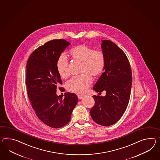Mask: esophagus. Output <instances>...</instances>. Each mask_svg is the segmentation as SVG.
I'll use <instances>...</instances> for the list:
<instances>
[{
  "mask_svg": "<svg viewBox=\"0 0 160 160\" xmlns=\"http://www.w3.org/2000/svg\"><path fill=\"white\" fill-rule=\"evenodd\" d=\"M77 95H78V98L79 99H82L83 98L85 97V95H82V94H77Z\"/></svg>",
  "mask_w": 160,
  "mask_h": 160,
  "instance_id": "esophagus-1",
  "label": "esophagus"
}]
</instances>
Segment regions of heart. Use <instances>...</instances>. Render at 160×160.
Instances as JSON below:
<instances>
[{"instance_id": "b5f03b06", "label": "heart", "mask_w": 160, "mask_h": 160, "mask_svg": "<svg viewBox=\"0 0 160 160\" xmlns=\"http://www.w3.org/2000/svg\"><path fill=\"white\" fill-rule=\"evenodd\" d=\"M70 55L72 58L82 62L81 73L82 74L74 76L68 81L66 88L74 93H82L86 91L92 83V78L101 74L105 68V58L102 51L95 50L85 44H80L72 48ZM57 70L63 78H68L69 75L68 61L66 55L59 56L56 62Z\"/></svg>"}]
</instances>
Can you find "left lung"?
<instances>
[{
  "mask_svg": "<svg viewBox=\"0 0 160 160\" xmlns=\"http://www.w3.org/2000/svg\"><path fill=\"white\" fill-rule=\"evenodd\" d=\"M101 46L105 65L93 90L101 94L106 91V95L92 96L95 103L90 114L96 123L110 126L120 119L127 109L132 87V72L126 55L116 44L103 40Z\"/></svg>",
  "mask_w": 160,
  "mask_h": 160,
  "instance_id": "1",
  "label": "left lung"
}]
</instances>
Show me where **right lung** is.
I'll return each mask as SVG.
<instances>
[{"label": "right lung", "mask_w": 160, "mask_h": 160, "mask_svg": "<svg viewBox=\"0 0 160 160\" xmlns=\"http://www.w3.org/2000/svg\"><path fill=\"white\" fill-rule=\"evenodd\" d=\"M70 44L64 39L49 41L32 53L26 66L25 83L32 108L43 123L53 128H61L70 121L78 102L74 93H65L64 98L56 94L57 87L62 84L57 60Z\"/></svg>", "instance_id": "right-lung-1"}]
</instances>
